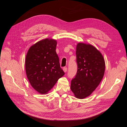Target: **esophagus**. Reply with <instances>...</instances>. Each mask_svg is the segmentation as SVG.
I'll return each mask as SVG.
<instances>
[{
  "instance_id": "34e87169",
  "label": "esophagus",
  "mask_w": 127,
  "mask_h": 127,
  "mask_svg": "<svg viewBox=\"0 0 127 127\" xmlns=\"http://www.w3.org/2000/svg\"><path fill=\"white\" fill-rule=\"evenodd\" d=\"M63 70H64V72H66L67 71V67H64V68H63Z\"/></svg>"
}]
</instances>
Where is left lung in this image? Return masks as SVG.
Listing matches in <instances>:
<instances>
[{"label":"left lung","mask_w":127,"mask_h":127,"mask_svg":"<svg viewBox=\"0 0 127 127\" xmlns=\"http://www.w3.org/2000/svg\"><path fill=\"white\" fill-rule=\"evenodd\" d=\"M77 71L71 81L70 88L76 98L90 96L101 82L105 61L101 52L91 44L79 43L76 47Z\"/></svg>","instance_id":"8db88e82"}]
</instances>
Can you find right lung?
I'll return each instance as SVG.
<instances>
[{"instance_id":"add662e5","label":"right lung","mask_w":127,"mask_h":127,"mask_svg":"<svg viewBox=\"0 0 127 127\" xmlns=\"http://www.w3.org/2000/svg\"><path fill=\"white\" fill-rule=\"evenodd\" d=\"M57 41L45 39L31 46L26 56L25 70L32 87L39 93H48L64 75L56 49Z\"/></svg>"}]
</instances>
